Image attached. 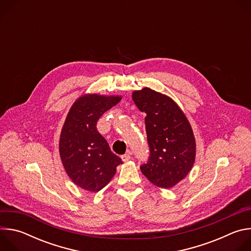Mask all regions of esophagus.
Here are the masks:
<instances>
[{
  "label": "esophagus",
  "mask_w": 251,
  "mask_h": 251,
  "mask_svg": "<svg viewBox=\"0 0 251 251\" xmlns=\"http://www.w3.org/2000/svg\"><path fill=\"white\" fill-rule=\"evenodd\" d=\"M121 159H122L123 162H127L131 159V156H130V154H124V155L121 156Z\"/></svg>",
  "instance_id": "obj_1"
}]
</instances>
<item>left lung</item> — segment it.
<instances>
[{
  "instance_id": "1",
  "label": "left lung",
  "mask_w": 251,
  "mask_h": 251,
  "mask_svg": "<svg viewBox=\"0 0 251 251\" xmlns=\"http://www.w3.org/2000/svg\"><path fill=\"white\" fill-rule=\"evenodd\" d=\"M132 98L139 110L146 113L150 155L140 169L155 186L172 188L189 174L195 162L192 127L176 102L160 92L146 87L134 91Z\"/></svg>"
}]
</instances>
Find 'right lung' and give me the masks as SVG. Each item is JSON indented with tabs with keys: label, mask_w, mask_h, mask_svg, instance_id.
Returning <instances> with one entry per match:
<instances>
[{
	"label": "right lung",
	"mask_w": 251,
	"mask_h": 251,
	"mask_svg": "<svg viewBox=\"0 0 251 251\" xmlns=\"http://www.w3.org/2000/svg\"><path fill=\"white\" fill-rule=\"evenodd\" d=\"M120 100L119 96L84 95L74 103L63 124L59 139L61 162L73 182L86 191L102 190L123 163L96 127L99 118Z\"/></svg>",
	"instance_id": "obj_1"
}]
</instances>
